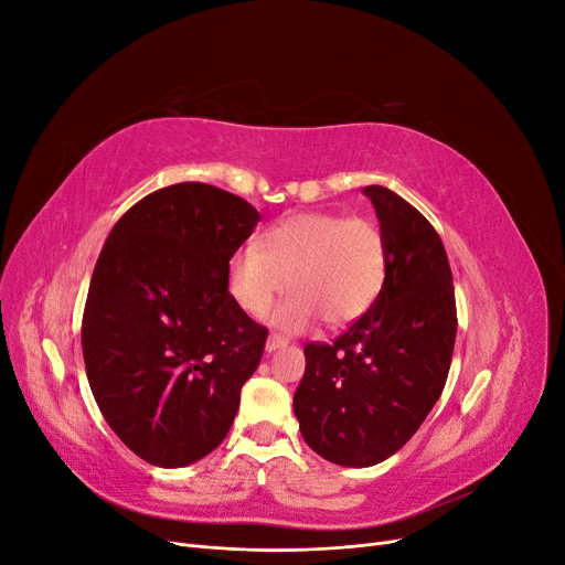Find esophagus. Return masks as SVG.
I'll return each mask as SVG.
<instances>
[{"label":"esophagus","instance_id":"esophagus-1","mask_svg":"<svg viewBox=\"0 0 565 565\" xmlns=\"http://www.w3.org/2000/svg\"><path fill=\"white\" fill-rule=\"evenodd\" d=\"M285 344H287L285 337H280V334H268V339H266V351L270 353V351H276V349H282Z\"/></svg>","mask_w":565,"mask_h":565}]
</instances>
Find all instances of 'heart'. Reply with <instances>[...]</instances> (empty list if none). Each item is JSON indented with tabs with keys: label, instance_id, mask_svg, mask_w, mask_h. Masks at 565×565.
<instances>
[{
	"label": "heart",
	"instance_id": "1",
	"mask_svg": "<svg viewBox=\"0 0 565 565\" xmlns=\"http://www.w3.org/2000/svg\"><path fill=\"white\" fill-rule=\"evenodd\" d=\"M386 243L361 216L306 212L278 221L259 247L237 249L226 270L228 292L249 316H262L285 287L292 289L268 320L301 332L318 320L347 328L361 320L386 280Z\"/></svg>",
	"mask_w": 565,
	"mask_h": 565
}]
</instances>
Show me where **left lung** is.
<instances>
[{"label": "left lung", "instance_id": "left-lung-1", "mask_svg": "<svg viewBox=\"0 0 565 565\" xmlns=\"http://www.w3.org/2000/svg\"><path fill=\"white\" fill-rule=\"evenodd\" d=\"M386 243L372 309L332 344H306L295 415L309 448L339 467L380 465L417 434L446 386L455 287L436 228L384 185H365Z\"/></svg>", "mask_w": 565, "mask_h": 565}]
</instances>
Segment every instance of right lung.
I'll list each match as a JSON object with an SVG mask.
<instances>
[{"mask_svg": "<svg viewBox=\"0 0 565 565\" xmlns=\"http://www.w3.org/2000/svg\"><path fill=\"white\" fill-rule=\"evenodd\" d=\"M259 212L210 183L160 188L113 226L82 318V353L110 429L148 465H193L226 438L268 330L226 270Z\"/></svg>", "mask_w": 565, "mask_h": 565, "instance_id": "add662e5", "label": "right lung"}]
</instances>
